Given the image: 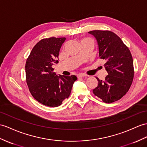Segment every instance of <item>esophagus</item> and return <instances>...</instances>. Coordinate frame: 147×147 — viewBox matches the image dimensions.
<instances>
[{"label":"esophagus","mask_w":147,"mask_h":147,"mask_svg":"<svg viewBox=\"0 0 147 147\" xmlns=\"http://www.w3.org/2000/svg\"><path fill=\"white\" fill-rule=\"evenodd\" d=\"M77 77L78 78H80V77H87V75H85V74H78L77 76Z\"/></svg>","instance_id":"obj_1"}]
</instances>
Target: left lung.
Here are the masks:
<instances>
[{"mask_svg":"<svg viewBox=\"0 0 147 147\" xmlns=\"http://www.w3.org/2000/svg\"><path fill=\"white\" fill-rule=\"evenodd\" d=\"M88 33L97 40L99 57L105 60L103 66L108 73L105 80L96 78L98 84L93 93L105 103L119 100L127 94L134 79V62L130 50L112 32L96 30Z\"/></svg>","mask_w":147,"mask_h":147,"instance_id":"1","label":"left lung"}]
</instances>
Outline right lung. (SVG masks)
Segmentation results:
<instances>
[{
  "label": "right lung",
  "instance_id": "obj_1",
  "mask_svg": "<svg viewBox=\"0 0 147 147\" xmlns=\"http://www.w3.org/2000/svg\"><path fill=\"white\" fill-rule=\"evenodd\" d=\"M65 37L43 38L32 49L26 63V82L32 96L44 105L56 107L70 94L76 76H57L52 67L58 62Z\"/></svg>",
  "mask_w": 147,
  "mask_h": 147
}]
</instances>
